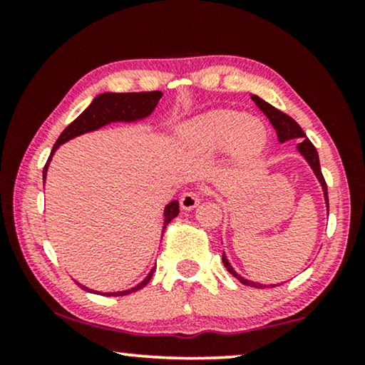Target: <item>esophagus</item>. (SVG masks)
I'll use <instances>...</instances> for the list:
<instances>
[{
	"mask_svg": "<svg viewBox=\"0 0 365 365\" xmlns=\"http://www.w3.org/2000/svg\"><path fill=\"white\" fill-rule=\"evenodd\" d=\"M199 202H201V196L194 191L184 192L181 199H179V204H181V207L184 209V211H192L194 207H197Z\"/></svg>",
	"mask_w": 365,
	"mask_h": 365,
	"instance_id": "obj_1",
	"label": "esophagus"
}]
</instances>
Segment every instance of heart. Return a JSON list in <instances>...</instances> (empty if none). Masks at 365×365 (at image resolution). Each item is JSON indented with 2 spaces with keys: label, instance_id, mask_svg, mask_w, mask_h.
<instances>
[{
  "label": "heart",
  "instance_id": "obj_1",
  "mask_svg": "<svg viewBox=\"0 0 365 365\" xmlns=\"http://www.w3.org/2000/svg\"><path fill=\"white\" fill-rule=\"evenodd\" d=\"M267 141L261 119L234 109H212L182 123L174 131V146L191 158L226 153L229 161L244 163L256 158Z\"/></svg>",
  "mask_w": 365,
  "mask_h": 365
}]
</instances>
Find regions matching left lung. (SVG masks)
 <instances>
[{
    "label": "left lung",
    "instance_id": "obj_1",
    "mask_svg": "<svg viewBox=\"0 0 365 365\" xmlns=\"http://www.w3.org/2000/svg\"><path fill=\"white\" fill-rule=\"evenodd\" d=\"M251 99L254 103L257 104V108L261 109V111L266 114L269 123L272 124V128L276 129V134H277V139L279 143H286L289 139H301V141L297 143V153L301 154V156L306 159V163L311 166L312 173L316 174L319 184H321L322 187V192H324V201H326V207H327V214H329V196H327V186H326V181H324V176H322V171H321V163H319V154L316 151V148H314V144L309 141L306 138V133L302 131V128L299 126V124L294 121L291 116H287L286 113L279 111L272 106V104H269L264 101L262 98L256 96V94H251ZM222 264L226 266L227 272H231L234 277L237 279L239 282L244 284V286H249V287H274L272 284L271 286H266V284H261V282H254V281H247V279H244L241 274H237L234 271V267L231 266V262H229V259L226 257V254L222 252Z\"/></svg>",
    "mask_w": 365,
    "mask_h": 365
}]
</instances>
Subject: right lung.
Wrapping results in <instances>:
<instances>
[{
	"instance_id": "add662e5",
	"label": "right lung",
	"mask_w": 365,
	"mask_h": 365,
	"mask_svg": "<svg viewBox=\"0 0 365 365\" xmlns=\"http://www.w3.org/2000/svg\"><path fill=\"white\" fill-rule=\"evenodd\" d=\"M163 93L161 91H141V93H103L98 94L96 98L93 99L91 104L84 109V111L79 114V116L74 119V121L69 124V126L61 133V136L58 138V141L54 143L51 149V154H49L46 166L43 169V181H46V174L49 163L54 156V153L58 151V148L61 144L68 143L69 139H74L81 134L93 133L99 128L108 126L111 123H138L151 116V113L156 109L159 99H161ZM179 214V202L174 199L164 207L163 217V232L169 222L173 221ZM156 271V267H153L146 277L143 279L141 282L136 284V286L131 289H124V291H116V292H101L94 291V289H89L84 286V284L76 282L79 287L84 289V291L93 292V294H103V296H128V294L136 292L139 289H143L149 282V279L153 277V272Z\"/></svg>"
}]
</instances>
